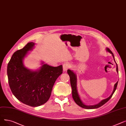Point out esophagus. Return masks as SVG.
I'll return each mask as SVG.
<instances>
[{
	"instance_id": "esophagus-1",
	"label": "esophagus",
	"mask_w": 126,
	"mask_h": 126,
	"mask_svg": "<svg viewBox=\"0 0 126 126\" xmlns=\"http://www.w3.org/2000/svg\"><path fill=\"white\" fill-rule=\"evenodd\" d=\"M70 67V64L68 63H64L63 64V69L64 71H66Z\"/></svg>"
}]
</instances>
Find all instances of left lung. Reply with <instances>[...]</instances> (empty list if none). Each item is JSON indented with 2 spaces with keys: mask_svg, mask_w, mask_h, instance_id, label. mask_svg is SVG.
<instances>
[{
  "mask_svg": "<svg viewBox=\"0 0 126 126\" xmlns=\"http://www.w3.org/2000/svg\"><path fill=\"white\" fill-rule=\"evenodd\" d=\"M106 50L110 52V54L112 55V57H113L114 62L116 63V71L118 73V66H117V64L116 63L115 61V59H114V55L113 54L112 52L108 48H106ZM67 73L68 74V75L70 77V85L71 86V88H72V97H73V99L74 100L75 102H76V103L79 106H80L83 108L85 109H96L97 108H99L101 107L102 106H103V105H104L105 103H106L111 98L112 96L113 95V94L114 93V92L116 89L117 86V83L118 82H117L114 86V89L113 92H112V94L110 95V96H109L108 98L104 99V100H103L102 101H101L100 103L96 104V105H86L84 104V103L82 102V101L81 100V99L79 96L78 92V90H77V75L74 72L73 70H71L70 69H68L67 70Z\"/></svg>",
  "mask_w": 126,
  "mask_h": 126,
  "instance_id": "1",
  "label": "left lung"
}]
</instances>
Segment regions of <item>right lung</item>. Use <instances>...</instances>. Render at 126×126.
I'll use <instances>...</instances> for the list:
<instances>
[{"instance_id":"right-lung-1","label":"right lung","mask_w":126,"mask_h":126,"mask_svg":"<svg viewBox=\"0 0 126 126\" xmlns=\"http://www.w3.org/2000/svg\"><path fill=\"white\" fill-rule=\"evenodd\" d=\"M35 43L29 42L15 52L7 67L10 89L19 101L32 107L45 104L49 98L57 78L63 72L62 65L52 67L41 62V66L32 70L24 66L23 60Z\"/></svg>"}]
</instances>
